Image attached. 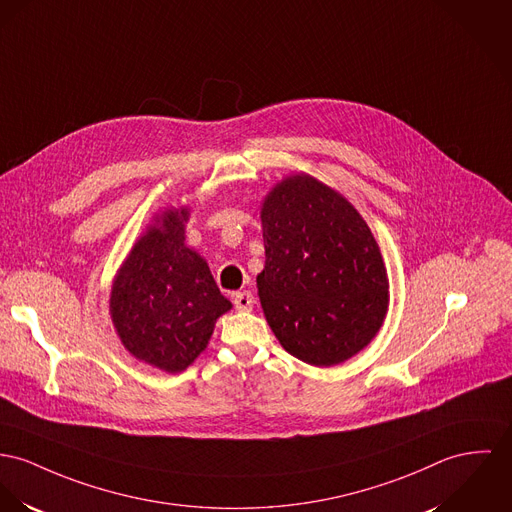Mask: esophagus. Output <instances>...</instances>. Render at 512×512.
Segmentation results:
<instances>
[{"instance_id":"1","label":"esophagus","mask_w":512,"mask_h":512,"mask_svg":"<svg viewBox=\"0 0 512 512\" xmlns=\"http://www.w3.org/2000/svg\"><path fill=\"white\" fill-rule=\"evenodd\" d=\"M253 304H255V298H253V294L249 290H243V292H236L234 294V306H236L237 310L249 312L253 308Z\"/></svg>"}]
</instances>
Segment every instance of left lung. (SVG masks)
I'll return each mask as SVG.
<instances>
[{"label": "left lung", "instance_id": "1", "mask_svg": "<svg viewBox=\"0 0 512 512\" xmlns=\"http://www.w3.org/2000/svg\"><path fill=\"white\" fill-rule=\"evenodd\" d=\"M257 288L280 345L314 366L366 347L388 310L380 247L349 200L310 175L278 183L261 208Z\"/></svg>", "mask_w": 512, "mask_h": 512}]
</instances>
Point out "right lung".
Returning <instances> with one entry per match:
<instances>
[{"label": "right lung", "instance_id": "obj_1", "mask_svg": "<svg viewBox=\"0 0 512 512\" xmlns=\"http://www.w3.org/2000/svg\"><path fill=\"white\" fill-rule=\"evenodd\" d=\"M187 210H167L124 261L111 292L122 345L169 374L185 370L232 308L206 261L185 245Z\"/></svg>", "mask_w": 512, "mask_h": 512}]
</instances>
